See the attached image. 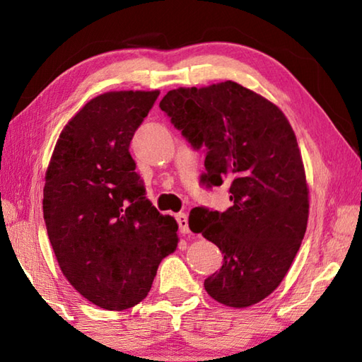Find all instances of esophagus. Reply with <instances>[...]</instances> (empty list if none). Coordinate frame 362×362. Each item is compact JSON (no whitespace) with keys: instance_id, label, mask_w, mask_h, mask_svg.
Returning <instances> with one entry per match:
<instances>
[{"instance_id":"1","label":"esophagus","mask_w":362,"mask_h":362,"mask_svg":"<svg viewBox=\"0 0 362 362\" xmlns=\"http://www.w3.org/2000/svg\"><path fill=\"white\" fill-rule=\"evenodd\" d=\"M175 219H177V222H179V226H180V232L183 235H189L191 230L188 227V214L187 213H179L175 216Z\"/></svg>"}]
</instances>
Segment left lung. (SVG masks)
Instances as JSON below:
<instances>
[{
    "label": "left lung",
    "instance_id": "8db88e82",
    "mask_svg": "<svg viewBox=\"0 0 362 362\" xmlns=\"http://www.w3.org/2000/svg\"><path fill=\"white\" fill-rule=\"evenodd\" d=\"M194 148H206L202 182L230 185L226 211L193 209L189 228L224 253L204 286L216 302L247 308L279 288L308 226L310 189L297 138L274 103L233 81L180 87L160 101Z\"/></svg>",
    "mask_w": 362,
    "mask_h": 362
}]
</instances>
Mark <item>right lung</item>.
<instances>
[{
    "label": "right lung",
    "mask_w": 362,
    "mask_h": 362,
    "mask_svg": "<svg viewBox=\"0 0 362 362\" xmlns=\"http://www.w3.org/2000/svg\"><path fill=\"white\" fill-rule=\"evenodd\" d=\"M160 91H107L66 122L45 174L43 216L60 271L109 311L148 296L179 226L146 197L129 144Z\"/></svg>",
    "instance_id": "right-lung-1"
}]
</instances>
